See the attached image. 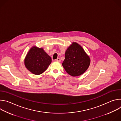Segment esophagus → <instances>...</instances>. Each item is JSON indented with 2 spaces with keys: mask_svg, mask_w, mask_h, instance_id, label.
Here are the masks:
<instances>
[{
  "mask_svg": "<svg viewBox=\"0 0 121 121\" xmlns=\"http://www.w3.org/2000/svg\"><path fill=\"white\" fill-rule=\"evenodd\" d=\"M56 61H57V62H60L61 61V59H60V58H57L56 60Z\"/></svg>",
  "mask_w": 121,
  "mask_h": 121,
  "instance_id": "obj_1",
  "label": "esophagus"
}]
</instances>
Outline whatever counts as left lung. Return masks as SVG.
<instances>
[{
	"instance_id": "left-lung-1",
	"label": "left lung",
	"mask_w": 121,
	"mask_h": 121,
	"mask_svg": "<svg viewBox=\"0 0 121 121\" xmlns=\"http://www.w3.org/2000/svg\"><path fill=\"white\" fill-rule=\"evenodd\" d=\"M90 64V58L82 47L73 43L65 53V59L62 63L66 72L71 76L82 75L87 70Z\"/></svg>"
}]
</instances>
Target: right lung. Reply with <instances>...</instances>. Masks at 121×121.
<instances>
[{"label": "right lung", "instance_id": "1", "mask_svg": "<svg viewBox=\"0 0 121 121\" xmlns=\"http://www.w3.org/2000/svg\"><path fill=\"white\" fill-rule=\"evenodd\" d=\"M51 62V57L43 49L36 47L30 50L24 60L26 68L35 75H40L45 71Z\"/></svg>", "mask_w": 121, "mask_h": 121}]
</instances>
